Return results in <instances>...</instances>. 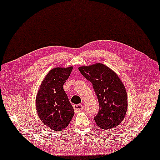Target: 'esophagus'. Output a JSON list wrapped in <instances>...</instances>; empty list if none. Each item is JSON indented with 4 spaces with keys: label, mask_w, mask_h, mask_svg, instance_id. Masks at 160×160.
Here are the masks:
<instances>
[{
    "label": "esophagus",
    "mask_w": 160,
    "mask_h": 160,
    "mask_svg": "<svg viewBox=\"0 0 160 160\" xmlns=\"http://www.w3.org/2000/svg\"><path fill=\"white\" fill-rule=\"evenodd\" d=\"M73 108H74L75 113H78V112H80V111L83 109L84 107H83V105H82L78 104V105H74Z\"/></svg>",
    "instance_id": "34e87169"
}]
</instances>
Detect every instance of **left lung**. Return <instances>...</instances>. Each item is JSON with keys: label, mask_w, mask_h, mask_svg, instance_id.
<instances>
[{"label": "left lung", "mask_w": 160, "mask_h": 160, "mask_svg": "<svg viewBox=\"0 0 160 160\" xmlns=\"http://www.w3.org/2000/svg\"><path fill=\"white\" fill-rule=\"evenodd\" d=\"M78 69L92 82L98 99L99 110L94 117L96 125L104 130L119 125L128 108L127 91L119 77L102 63L82 66Z\"/></svg>", "instance_id": "left-lung-1"}]
</instances>
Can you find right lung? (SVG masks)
I'll return each mask as SVG.
<instances>
[{
    "label": "right lung",
    "instance_id": "obj_1",
    "mask_svg": "<svg viewBox=\"0 0 160 160\" xmlns=\"http://www.w3.org/2000/svg\"><path fill=\"white\" fill-rule=\"evenodd\" d=\"M73 67H55L46 74L35 98L39 119L51 131H59L66 128L74 115L63 84Z\"/></svg>",
    "mask_w": 160,
    "mask_h": 160
}]
</instances>
